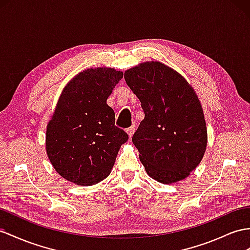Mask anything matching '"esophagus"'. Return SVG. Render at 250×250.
<instances>
[{"mask_svg": "<svg viewBox=\"0 0 250 250\" xmlns=\"http://www.w3.org/2000/svg\"><path fill=\"white\" fill-rule=\"evenodd\" d=\"M134 131H135V126H133V125L130 126V127H127V129H126V133H127V135H129L130 138L132 137Z\"/></svg>", "mask_w": 250, "mask_h": 250, "instance_id": "1", "label": "esophagus"}]
</instances>
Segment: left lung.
Segmentation results:
<instances>
[{
	"instance_id": "1",
	"label": "left lung",
	"mask_w": 250,
	"mask_h": 250,
	"mask_svg": "<svg viewBox=\"0 0 250 250\" xmlns=\"http://www.w3.org/2000/svg\"><path fill=\"white\" fill-rule=\"evenodd\" d=\"M142 102L145 118L132 142L153 180H184L201 163L207 130L200 101L188 82L161 62H146L125 73Z\"/></svg>"
}]
</instances>
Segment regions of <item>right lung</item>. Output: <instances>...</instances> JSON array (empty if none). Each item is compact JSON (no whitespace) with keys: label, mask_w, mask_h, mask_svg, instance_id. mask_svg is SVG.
<instances>
[{"label":"right lung","mask_w":250,"mask_h":250,"mask_svg":"<svg viewBox=\"0 0 250 250\" xmlns=\"http://www.w3.org/2000/svg\"><path fill=\"white\" fill-rule=\"evenodd\" d=\"M123 77L114 68H91L64 87L47 125L46 152L65 180L91 186L111 173L120 146L129 139L106 104Z\"/></svg>","instance_id":"right-lung-1"}]
</instances>
